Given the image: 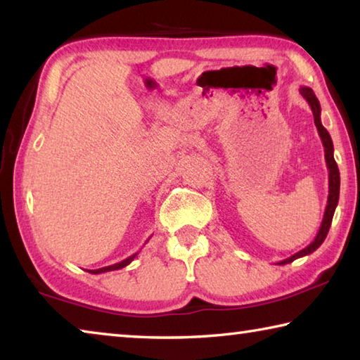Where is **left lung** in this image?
<instances>
[{"instance_id":"obj_1","label":"left lung","mask_w":360,"mask_h":360,"mask_svg":"<svg viewBox=\"0 0 360 360\" xmlns=\"http://www.w3.org/2000/svg\"><path fill=\"white\" fill-rule=\"evenodd\" d=\"M300 94H302L303 98L308 101L309 108H311L313 115H314L316 129H318L322 146H324L326 163H327V169H328V197H327V206H326L324 217H322L321 227H319L318 235H316V238L311 243H309L307 248L302 249V251H298L294 255H290V257L284 259L281 262H278V265L290 264V262H294L295 259H300V257H303V255H309L311 252H314L316 249H318L322 245V243H324L326 236L328 233V229H330L335 208H337L338 198H340V172H338L337 162H335V158H333V143H332V138H330V135H328V131L324 129V125H322V122H321V105H319V100L316 98L314 92L309 87H300Z\"/></svg>"}]
</instances>
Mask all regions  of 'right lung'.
<instances>
[{
    "instance_id": "add662e5",
    "label": "right lung",
    "mask_w": 360,
    "mask_h": 360,
    "mask_svg": "<svg viewBox=\"0 0 360 360\" xmlns=\"http://www.w3.org/2000/svg\"><path fill=\"white\" fill-rule=\"evenodd\" d=\"M138 255V252L136 254H133V255H130V257H127V259H124L122 262H117V264H114V265H108V266H103V268H96V270H87L89 273H92V275H100V273H106V271H112V270H120V268H124V266H127V265H130L131 264V260L135 259Z\"/></svg>"
}]
</instances>
